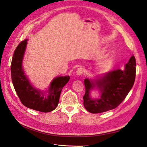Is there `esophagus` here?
Listing matches in <instances>:
<instances>
[{
  "label": "esophagus",
  "mask_w": 147,
  "mask_h": 147,
  "mask_svg": "<svg viewBox=\"0 0 147 147\" xmlns=\"http://www.w3.org/2000/svg\"><path fill=\"white\" fill-rule=\"evenodd\" d=\"M85 72V68L84 67H80L77 70V74L78 75H82Z\"/></svg>",
  "instance_id": "34e87169"
}]
</instances>
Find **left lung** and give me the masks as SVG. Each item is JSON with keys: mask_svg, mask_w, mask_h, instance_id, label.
Listing matches in <instances>:
<instances>
[{"mask_svg": "<svg viewBox=\"0 0 147 147\" xmlns=\"http://www.w3.org/2000/svg\"><path fill=\"white\" fill-rule=\"evenodd\" d=\"M136 76V60L130 58L125 70L118 69L107 74L102 79L92 82L85 79L86 92L83 96L84 106L91 113L107 111L118 107L131 90ZM94 86L101 91L99 99L93 100L90 97V91Z\"/></svg>", "mask_w": 147, "mask_h": 147, "instance_id": "1", "label": "left lung"}]
</instances>
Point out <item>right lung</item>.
Masks as SVG:
<instances>
[{
  "label": "right lung",
  "instance_id": "obj_1",
  "mask_svg": "<svg viewBox=\"0 0 147 147\" xmlns=\"http://www.w3.org/2000/svg\"><path fill=\"white\" fill-rule=\"evenodd\" d=\"M27 40L22 41L14 52L11 71L13 86L24 106L38 111L48 113L56 108L59 102L60 93L68 81L70 76L55 78L50 84L49 95L32 87L24 75L22 68V60L26 47Z\"/></svg>",
  "mask_w": 147,
  "mask_h": 147
}]
</instances>
